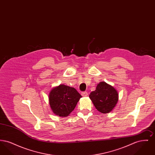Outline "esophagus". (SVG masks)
I'll return each mask as SVG.
<instances>
[{"mask_svg": "<svg viewBox=\"0 0 155 155\" xmlns=\"http://www.w3.org/2000/svg\"><path fill=\"white\" fill-rule=\"evenodd\" d=\"M82 96H87L88 95V94L87 92H82L81 94Z\"/></svg>", "mask_w": 155, "mask_h": 155, "instance_id": "obj_1", "label": "esophagus"}]
</instances>
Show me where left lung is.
Segmentation results:
<instances>
[{
    "label": "left lung",
    "mask_w": 155,
    "mask_h": 155,
    "mask_svg": "<svg viewBox=\"0 0 155 155\" xmlns=\"http://www.w3.org/2000/svg\"><path fill=\"white\" fill-rule=\"evenodd\" d=\"M89 96L96 109L102 113L110 112L118 100L116 89L105 82H100L96 90L92 91Z\"/></svg>",
    "instance_id": "left-lung-1"
}]
</instances>
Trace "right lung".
I'll list each match as a JSON object with an SVG mask.
<instances>
[{
  "label": "right lung",
  "instance_id": "1",
  "mask_svg": "<svg viewBox=\"0 0 155 155\" xmlns=\"http://www.w3.org/2000/svg\"><path fill=\"white\" fill-rule=\"evenodd\" d=\"M81 97L74 88L60 85L51 91L49 95V104L56 115L67 117L74 110Z\"/></svg>",
  "mask_w": 155,
  "mask_h": 155
}]
</instances>
